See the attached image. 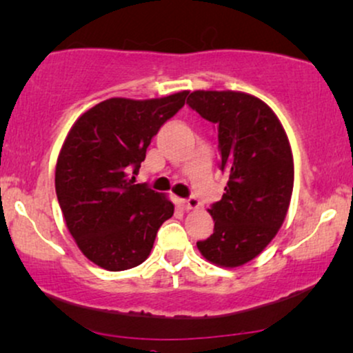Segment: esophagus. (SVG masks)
<instances>
[{"label": "esophagus", "instance_id": "34e87169", "mask_svg": "<svg viewBox=\"0 0 353 353\" xmlns=\"http://www.w3.org/2000/svg\"><path fill=\"white\" fill-rule=\"evenodd\" d=\"M179 203L184 209H199V205H201V202H199L197 197H189V199H181Z\"/></svg>", "mask_w": 353, "mask_h": 353}]
</instances>
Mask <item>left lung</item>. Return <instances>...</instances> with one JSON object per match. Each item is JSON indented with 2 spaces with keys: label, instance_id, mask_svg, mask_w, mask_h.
<instances>
[{
  "label": "left lung",
  "instance_id": "left-lung-1",
  "mask_svg": "<svg viewBox=\"0 0 353 353\" xmlns=\"http://www.w3.org/2000/svg\"><path fill=\"white\" fill-rule=\"evenodd\" d=\"M188 105L219 131L227 188L212 203L214 233L197 241L205 260L236 268L256 258L290 209L294 163L286 131L265 101L243 92H192Z\"/></svg>",
  "mask_w": 353,
  "mask_h": 353
}]
</instances>
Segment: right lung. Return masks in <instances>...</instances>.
I'll list each match as a JSON object with an SVG mask.
<instances>
[{"mask_svg":"<svg viewBox=\"0 0 353 353\" xmlns=\"http://www.w3.org/2000/svg\"><path fill=\"white\" fill-rule=\"evenodd\" d=\"M188 95L108 99L85 112L67 134L55 165V192L80 252L100 268L141 265L159 227L172 217V202L148 184H134V176L151 139Z\"/></svg>","mask_w":353,"mask_h":353,"instance_id":"1","label":"right lung"}]
</instances>
